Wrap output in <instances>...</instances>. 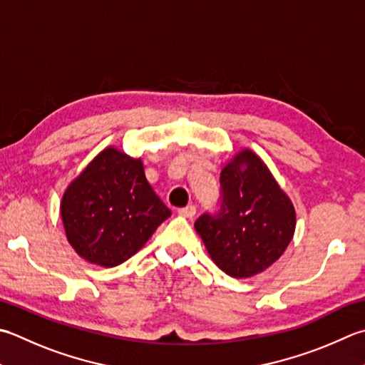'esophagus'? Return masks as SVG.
I'll use <instances>...</instances> for the list:
<instances>
[{
	"label": "esophagus",
	"mask_w": 365,
	"mask_h": 365,
	"mask_svg": "<svg viewBox=\"0 0 365 365\" xmlns=\"http://www.w3.org/2000/svg\"><path fill=\"white\" fill-rule=\"evenodd\" d=\"M178 215H182L185 218H192L196 215V207L187 205V207H183V209H178Z\"/></svg>",
	"instance_id": "esophagus-1"
}]
</instances>
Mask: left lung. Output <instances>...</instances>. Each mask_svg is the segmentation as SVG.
Masks as SVG:
<instances>
[{
	"label": "left lung",
	"instance_id": "left-lung-1",
	"mask_svg": "<svg viewBox=\"0 0 365 365\" xmlns=\"http://www.w3.org/2000/svg\"><path fill=\"white\" fill-rule=\"evenodd\" d=\"M221 209L195 223L209 256L225 274L250 278L280 259L296 231L289 196L253 150L242 148L221 169Z\"/></svg>",
	"mask_w": 365,
	"mask_h": 365
}]
</instances>
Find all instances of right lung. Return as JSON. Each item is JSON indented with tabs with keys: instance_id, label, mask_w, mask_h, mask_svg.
Instances as JSON below:
<instances>
[{
	"instance_id": "right-lung-1",
	"label": "right lung",
	"mask_w": 365,
	"mask_h": 365,
	"mask_svg": "<svg viewBox=\"0 0 365 365\" xmlns=\"http://www.w3.org/2000/svg\"><path fill=\"white\" fill-rule=\"evenodd\" d=\"M60 213L74 252L115 267L147 244L170 210L148 183L140 158L109 145L64 190Z\"/></svg>"
}]
</instances>
